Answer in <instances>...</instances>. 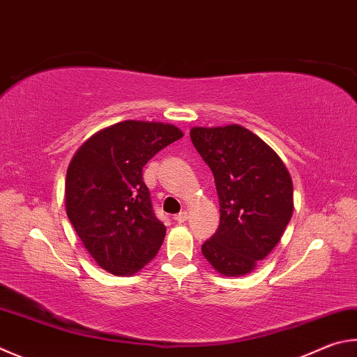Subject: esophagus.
Segmentation results:
<instances>
[{"label":"esophagus","instance_id":"esophagus-1","mask_svg":"<svg viewBox=\"0 0 357 357\" xmlns=\"http://www.w3.org/2000/svg\"><path fill=\"white\" fill-rule=\"evenodd\" d=\"M173 218H174V222H176V223H184L185 220H187V212H185V211L179 212V213H176V215H174Z\"/></svg>","mask_w":357,"mask_h":357}]
</instances>
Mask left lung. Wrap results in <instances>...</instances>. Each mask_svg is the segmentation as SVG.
Here are the masks:
<instances>
[{"instance_id": "1", "label": "left lung", "mask_w": 357, "mask_h": 357, "mask_svg": "<svg viewBox=\"0 0 357 357\" xmlns=\"http://www.w3.org/2000/svg\"><path fill=\"white\" fill-rule=\"evenodd\" d=\"M193 146L213 174L220 225L201 246L225 276H242L281 241L294 212L286 165L264 140L238 125L193 128Z\"/></svg>"}]
</instances>
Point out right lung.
Masks as SVG:
<instances>
[{"label":"right lung","mask_w":357,"mask_h":357,"mask_svg":"<svg viewBox=\"0 0 357 357\" xmlns=\"http://www.w3.org/2000/svg\"><path fill=\"white\" fill-rule=\"evenodd\" d=\"M181 137L172 125L128 120L92 135L71 159L67 215L109 273L132 275L158 255L167 228L153 211L142 172L154 154Z\"/></svg>","instance_id":"right-lung-1"}]
</instances>
